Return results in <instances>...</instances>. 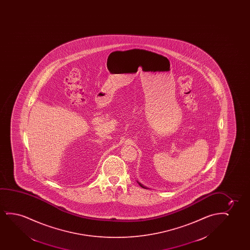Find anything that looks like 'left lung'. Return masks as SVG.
Wrapping results in <instances>:
<instances>
[{"label":"left lung","instance_id":"left-lung-1","mask_svg":"<svg viewBox=\"0 0 250 250\" xmlns=\"http://www.w3.org/2000/svg\"><path fill=\"white\" fill-rule=\"evenodd\" d=\"M137 183H138V185H140V186H141V187H142V188H147V187H145V186H144V185H142V184H140V183H139V182H137Z\"/></svg>","mask_w":250,"mask_h":250}]
</instances>
